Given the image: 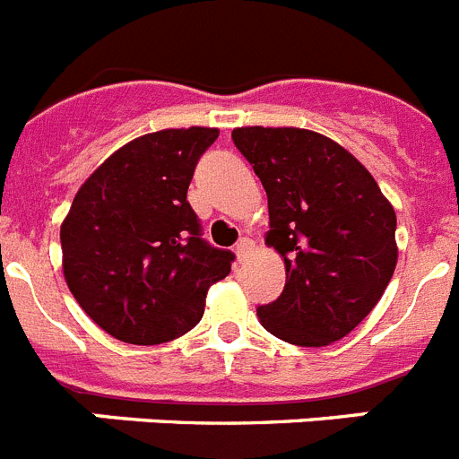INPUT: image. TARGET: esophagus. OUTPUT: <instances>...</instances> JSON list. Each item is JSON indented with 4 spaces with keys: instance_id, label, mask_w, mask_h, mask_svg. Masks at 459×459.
<instances>
[{
    "instance_id": "34e87169",
    "label": "esophagus",
    "mask_w": 459,
    "mask_h": 459,
    "mask_svg": "<svg viewBox=\"0 0 459 459\" xmlns=\"http://www.w3.org/2000/svg\"><path fill=\"white\" fill-rule=\"evenodd\" d=\"M253 250V241L250 238H241V241L237 243V248H234V253H237V259L238 262H243V257Z\"/></svg>"
}]
</instances>
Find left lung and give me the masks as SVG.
<instances>
[{"mask_svg":"<svg viewBox=\"0 0 459 459\" xmlns=\"http://www.w3.org/2000/svg\"><path fill=\"white\" fill-rule=\"evenodd\" d=\"M232 140L269 197L266 243L287 282L257 307L262 326L299 347H324L370 315L397 264L395 211L363 165L306 128H234Z\"/></svg>","mask_w":459,"mask_h":459,"instance_id":"1","label":"left lung"}]
</instances>
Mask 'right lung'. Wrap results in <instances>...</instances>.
<instances>
[{
  "mask_svg": "<svg viewBox=\"0 0 459 459\" xmlns=\"http://www.w3.org/2000/svg\"><path fill=\"white\" fill-rule=\"evenodd\" d=\"M218 128H168L128 142L78 190L62 222L64 278L84 312L121 342L188 333L234 255L202 238L190 179Z\"/></svg>",
  "mask_w": 459,
  "mask_h": 459,
  "instance_id": "add662e5",
  "label": "right lung"
}]
</instances>
